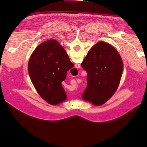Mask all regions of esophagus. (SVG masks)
<instances>
[{
	"instance_id": "esophagus-1",
	"label": "esophagus",
	"mask_w": 147,
	"mask_h": 147,
	"mask_svg": "<svg viewBox=\"0 0 147 147\" xmlns=\"http://www.w3.org/2000/svg\"><path fill=\"white\" fill-rule=\"evenodd\" d=\"M75 66H76V68H80L81 65H80V64H76L75 65Z\"/></svg>"
}]
</instances>
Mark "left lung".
Here are the masks:
<instances>
[{"mask_svg":"<svg viewBox=\"0 0 147 147\" xmlns=\"http://www.w3.org/2000/svg\"><path fill=\"white\" fill-rule=\"evenodd\" d=\"M82 67L87 73V86L83 100L100 105L114 94L123 74V63L117 50L99 42L89 50Z\"/></svg>","mask_w":147,"mask_h":147,"instance_id":"8db88e82","label":"left lung"}]
</instances>
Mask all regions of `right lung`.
Returning <instances> with one entry per match:
<instances>
[{"mask_svg": "<svg viewBox=\"0 0 147 147\" xmlns=\"http://www.w3.org/2000/svg\"><path fill=\"white\" fill-rule=\"evenodd\" d=\"M66 52L55 40L42 43L35 49L28 62L31 80L38 94L51 105L66 99L62 82L67 72L73 67Z\"/></svg>", "mask_w": 147, "mask_h": 147, "instance_id": "right-lung-1", "label": "right lung"}]
</instances>
